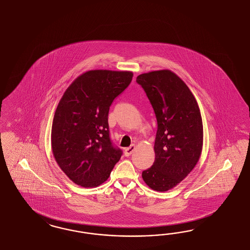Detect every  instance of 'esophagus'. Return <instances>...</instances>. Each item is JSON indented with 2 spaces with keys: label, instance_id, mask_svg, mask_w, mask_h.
Returning <instances> with one entry per match:
<instances>
[{
  "label": "esophagus",
  "instance_id": "34e87169",
  "mask_svg": "<svg viewBox=\"0 0 250 250\" xmlns=\"http://www.w3.org/2000/svg\"><path fill=\"white\" fill-rule=\"evenodd\" d=\"M135 149H136V146H135V145L130 146L129 147H126V148L125 149V155L128 157L133 152L135 151Z\"/></svg>",
  "mask_w": 250,
  "mask_h": 250
}]
</instances>
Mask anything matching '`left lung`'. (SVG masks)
<instances>
[{
    "label": "left lung",
    "instance_id": "left-lung-1",
    "mask_svg": "<svg viewBox=\"0 0 250 250\" xmlns=\"http://www.w3.org/2000/svg\"><path fill=\"white\" fill-rule=\"evenodd\" d=\"M158 121L155 161L142 172L152 189L176 187L196 166L204 144V126L196 99L182 79L169 69L137 76Z\"/></svg>",
    "mask_w": 250,
    "mask_h": 250
}]
</instances>
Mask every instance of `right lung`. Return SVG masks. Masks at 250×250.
<instances>
[{
  "mask_svg": "<svg viewBox=\"0 0 250 250\" xmlns=\"http://www.w3.org/2000/svg\"><path fill=\"white\" fill-rule=\"evenodd\" d=\"M132 71L94 69L75 79L56 109L51 129L54 158L70 181L84 188L107 181L122 151L112 145L108 114Z\"/></svg>",
  "mask_w": 250,
  "mask_h": 250,
  "instance_id": "1",
  "label": "right lung"
}]
</instances>
